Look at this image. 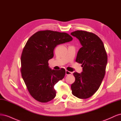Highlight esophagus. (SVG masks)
Wrapping results in <instances>:
<instances>
[{
    "label": "esophagus",
    "instance_id": "34e87169",
    "mask_svg": "<svg viewBox=\"0 0 121 121\" xmlns=\"http://www.w3.org/2000/svg\"><path fill=\"white\" fill-rule=\"evenodd\" d=\"M71 74H72V72H69V71H68L67 70L65 71V75H71Z\"/></svg>",
    "mask_w": 121,
    "mask_h": 121
}]
</instances>
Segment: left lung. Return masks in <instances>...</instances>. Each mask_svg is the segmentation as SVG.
I'll list each match as a JSON object with an SVG mask.
<instances>
[{"instance_id": "1", "label": "left lung", "mask_w": 121, "mask_h": 121, "mask_svg": "<svg viewBox=\"0 0 121 121\" xmlns=\"http://www.w3.org/2000/svg\"><path fill=\"white\" fill-rule=\"evenodd\" d=\"M71 35L77 38L82 46L76 61L82 64V73L74 72L75 81L71 85L72 93L80 99L88 98L99 88L105 73L108 56L104 43L97 35L84 31Z\"/></svg>"}]
</instances>
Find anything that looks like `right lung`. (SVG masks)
<instances>
[{"instance_id":"right-lung-1","label":"right lung","mask_w":121,"mask_h":121,"mask_svg":"<svg viewBox=\"0 0 121 121\" xmlns=\"http://www.w3.org/2000/svg\"><path fill=\"white\" fill-rule=\"evenodd\" d=\"M72 40L66 33L45 30L35 33L27 41L21 56V71L29 93L36 100L47 102L56 97L54 86L64 78L65 71L52 69L48 61L57 45Z\"/></svg>"}]
</instances>
